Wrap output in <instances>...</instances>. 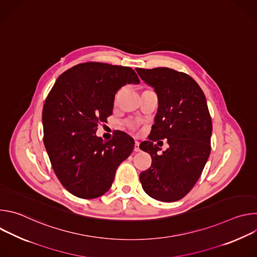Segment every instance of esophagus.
Wrapping results in <instances>:
<instances>
[{
	"mask_svg": "<svg viewBox=\"0 0 257 257\" xmlns=\"http://www.w3.org/2000/svg\"><path fill=\"white\" fill-rule=\"evenodd\" d=\"M140 149H139V142L138 141H135V145H134V152H139Z\"/></svg>",
	"mask_w": 257,
	"mask_h": 257,
	"instance_id": "1",
	"label": "esophagus"
}]
</instances>
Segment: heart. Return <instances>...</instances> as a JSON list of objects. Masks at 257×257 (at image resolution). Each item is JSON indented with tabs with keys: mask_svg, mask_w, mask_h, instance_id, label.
<instances>
[{
	"mask_svg": "<svg viewBox=\"0 0 257 257\" xmlns=\"http://www.w3.org/2000/svg\"><path fill=\"white\" fill-rule=\"evenodd\" d=\"M129 127L132 128V129H134V128H135V125H134L133 123H129Z\"/></svg>",
	"mask_w": 257,
	"mask_h": 257,
	"instance_id": "heart-1",
	"label": "heart"
}]
</instances>
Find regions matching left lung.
<instances>
[{"label": "left lung", "instance_id": "1", "mask_svg": "<svg viewBox=\"0 0 257 257\" xmlns=\"http://www.w3.org/2000/svg\"><path fill=\"white\" fill-rule=\"evenodd\" d=\"M136 71L159 100L152 136L139 146L153 159L151 168L139 176L141 185L157 200L177 201L193 188L210 154L212 125L205 95L185 73L164 67ZM159 139L169 143L161 155L153 144Z\"/></svg>", "mask_w": 257, "mask_h": 257}]
</instances>
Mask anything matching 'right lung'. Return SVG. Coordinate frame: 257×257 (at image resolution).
<instances>
[{"label":"right lung","mask_w":257,"mask_h":257,"mask_svg":"<svg viewBox=\"0 0 257 257\" xmlns=\"http://www.w3.org/2000/svg\"><path fill=\"white\" fill-rule=\"evenodd\" d=\"M139 82L130 67L95 62L70 68L55 82L43 109L44 143L54 172L71 194L92 199L111 188L134 140L118 132L103 141L95 135L97 123L112 115L121 87Z\"/></svg>","instance_id":"obj_1"}]
</instances>
